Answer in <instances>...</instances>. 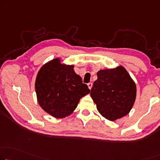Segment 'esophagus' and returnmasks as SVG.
<instances>
[{
	"mask_svg": "<svg viewBox=\"0 0 160 160\" xmlns=\"http://www.w3.org/2000/svg\"><path fill=\"white\" fill-rule=\"evenodd\" d=\"M88 88H89L90 90H91L92 86V82H89V83H88Z\"/></svg>",
	"mask_w": 160,
	"mask_h": 160,
	"instance_id": "34e87169",
	"label": "esophagus"
}]
</instances>
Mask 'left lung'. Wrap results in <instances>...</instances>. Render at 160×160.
<instances>
[{
  "instance_id": "obj_1",
  "label": "left lung",
  "mask_w": 160,
  "mask_h": 160,
  "mask_svg": "<svg viewBox=\"0 0 160 160\" xmlns=\"http://www.w3.org/2000/svg\"><path fill=\"white\" fill-rule=\"evenodd\" d=\"M97 76L90 95L99 113L112 121L127 115L135 102L137 87L126 69L102 70Z\"/></svg>"
}]
</instances>
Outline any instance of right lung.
<instances>
[{
  "label": "right lung",
  "instance_id": "obj_1",
  "mask_svg": "<svg viewBox=\"0 0 160 160\" xmlns=\"http://www.w3.org/2000/svg\"><path fill=\"white\" fill-rule=\"evenodd\" d=\"M73 68V65L61 64L57 58L43 65L37 74L35 90L38 103L55 118H65L72 113L81 98L90 92Z\"/></svg>",
  "mask_w": 160,
  "mask_h": 160
}]
</instances>
